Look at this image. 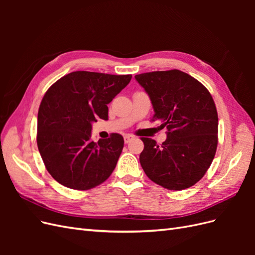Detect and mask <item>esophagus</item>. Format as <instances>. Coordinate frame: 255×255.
<instances>
[{
	"instance_id": "esophagus-1",
	"label": "esophagus",
	"mask_w": 255,
	"mask_h": 255,
	"mask_svg": "<svg viewBox=\"0 0 255 255\" xmlns=\"http://www.w3.org/2000/svg\"><path fill=\"white\" fill-rule=\"evenodd\" d=\"M134 138H135V136H134V135L126 134V135H125V142H126V143H128L130 140L134 139Z\"/></svg>"
}]
</instances>
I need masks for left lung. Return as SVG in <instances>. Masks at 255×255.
<instances>
[{
	"mask_svg": "<svg viewBox=\"0 0 255 255\" xmlns=\"http://www.w3.org/2000/svg\"><path fill=\"white\" fill-rule=\"evenodd\" d=\"M149 95L153 120L167 128V139L157 144L142 137L140 165L151 181L170 190L186 189L202 179L218 144V114L203 85L180 70L135 75Z\"/></svg>",
	"mask_w": 255,
	"mask_h": 255,
	"instance_id": "1",
	"label": "left lung"
}]
</instances>
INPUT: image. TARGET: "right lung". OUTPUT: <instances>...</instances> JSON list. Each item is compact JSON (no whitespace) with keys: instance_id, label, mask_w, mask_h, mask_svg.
I'll return each instance as SVG.
<instances>
[{"instance_id":"1","label":"right lung","mask_w":255,"mask_h":255,"mask_svg":"<svg viewBox=\"0 0 255 255\" xmlns=\"http://www.w3.org/2000/svg\"><path fill=\"white\" fill-rule=\"evenodd\" d=\"M132 75L89 71L69 73L45 92L38 111L37 145L45 168L64 186L87 190L109 179L125 140L91 139L97 118L109 119L107 104L129 83Z\"/></svg>"}]
</instances>
